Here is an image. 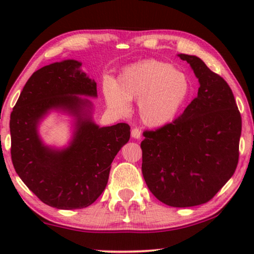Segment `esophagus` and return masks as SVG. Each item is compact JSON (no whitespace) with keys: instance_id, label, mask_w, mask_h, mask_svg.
I'll return each instance as SVG.
<instances>
[{"instance_id":"esophagus-1","label":"esophagus","mask_w":254,"mask_h":254,"mask_svg":"<svg viewBox=\"0 0 254 254\" xmlns=\"http://www.w3.org/2000/svg\"><path fill=\"white\" fill-rule=\"evenodd\" d=\"M142 136L141 129H138L136 126H133V129H131V137L136 138V140H140Z\"/></svg>"}]
</instances>
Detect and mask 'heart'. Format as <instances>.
Returning a JSON list of instances; mask_svg holds the SVG:
<instances>
[{
    "label": "heart",
    "instance_id": "heart-1",
    "mask_svg": "<svg viewBox=\"0 0 254 254\" xmlns=\"http://www.w3.org/2000/svg\"><path fill=\"white\" fill-rule=\"evenodd\" d=\"M190 79L169 62L147 60L125 69L117 83H104V96L113 112L125 116L137 100L142 123L162 127L175 120L190 96Z\"/></svg>",
    "mask_w": 254,
    "mask_h": 254
}]
</instances>
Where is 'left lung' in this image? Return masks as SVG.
I'll use <instances>...</instances> for the list:
<instances>
[{
  "mask_svg": "<svg viewBox=\"0 0 254 254\" xmlns=\"http://www.w3.org/2000/svg\"><path fill=\"white\" fill-rule=\"evenodd\" d=\"M190 64L200 88L182 116L141 142L142 173L150 192L171 207L206 203L238 164L242 118L228 83L195 55Z\"/></svg>",
  "mask_w": 254,
  "mask_h": 254,
  "instance_id": "8db88e82",
  "label": "left lung"
}]
</instances>
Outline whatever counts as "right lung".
I'll use <instances>...</instances> for the list:
<instances>
[{
  "mask_svg": "<svg viewBox=\"0 0 254 254\" xmlns=\"http://www.w3.org/2000/svg\"><path fill=\"white\" fill-rule=\"evenodd\" d=\"M76 60L54 62L24 85L10 116L11 159L24 184L48 206L81 209L92 204L109 180L111 164L129 141L130 127L117 124L99 127L92 119L97 83ZM52 110L74 118L73 137L67 147L45 145L39 135L41 120Z\"/></svg>",
  "mask_w": 254,
  "mask_h": 254,
  "instance_id": "right-lung-1",
  "label": "right lung"
}]
</instances>
